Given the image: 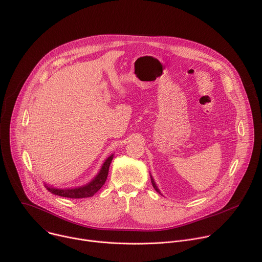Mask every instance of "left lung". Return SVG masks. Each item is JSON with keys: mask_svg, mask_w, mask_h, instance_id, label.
Returning <instances> with one entry per match:
<instances>
[{"mask_svg": "<svg viewBox=\"0 0 262 262\" xmlns=\"http://www.w3.org/2000/svg\"><path fill=\"white\" fill-rule=\"evenodd\" d=\"M150 178H151V183H152V185H154V188L156 189V191L157 192H159L161 195H162V193H161V191H160V189L158 188V185H157V183H156V181H155V179H154V177L150 175Z\"/></svg>", "mask_w": 262, "mask_h": 262, "instance_id": "left-lung-1", "label": "left lung"}]
</instances>
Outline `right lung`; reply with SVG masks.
<instances>
[{"mask_svg": "<svg viewBox=\"0 0 262 262\" xmlns=\"http://www.w3.org/2000/svg\"><path fill=\"white\" fill-rule=\"evenodd\" d=\"M114 155H111L102 164L100 170L98 173L94 176L93 179H91L88 183L84 185L77 186V188H66V189H60V188H55L53 185H50L48 183H45V186L49 192H51L54 195L60 196V197H65V198H72V199H80V198H88L92 197L95 193H97L101 186L104 184L107 173H108V168L112 163V160H113Z\"/></svg>", "mask_w": 262, "mask_h": 262, "instance_id": "1", "label": "right lung"}]
</instances>
